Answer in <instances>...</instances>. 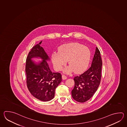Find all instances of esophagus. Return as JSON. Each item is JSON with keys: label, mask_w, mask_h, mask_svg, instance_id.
<instances>
[{"label": "esophagus", "mask_w": 127, "mask_h": 127, "mask_svg": "<svg viewBox=\"0 0 127 127\" xmlns=\"http://www.w3.org/2000/svg\"><path fill=\"white\" fill-rule=\"evenodd\" d=\"M62 77V79L63 80L66 79L67 78V77H66L65 75H63Z\"/></svg>", "instance_id": "obj_1"}]
</instances>
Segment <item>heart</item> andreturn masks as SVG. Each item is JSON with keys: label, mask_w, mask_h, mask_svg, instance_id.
Returning a JSON list of instances; mask_svg holds the SVG:
<instances>
[{"label": "heart", "mask_w": 127, "mask_h": 127, "mask_svg": "<svg viewBox=\"0 0 127 127\" xmlns=\"http://www.w3.org/2000/svg\"><path fill=\"white\" fill-rule=\"evenodd\" d=\"M90 59L89 49L79 43L63 45L59 48L58 52L52 55L53 64L57 71L62 69L67 60L69 66L64 69V72L67 73L73 71L76 73L83 72L89 65Z\"/></svg>", "instance_id": "1"}]
</instances>
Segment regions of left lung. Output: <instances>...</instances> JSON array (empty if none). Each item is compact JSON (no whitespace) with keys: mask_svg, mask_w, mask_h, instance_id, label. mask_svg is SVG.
<instances>
[{"mask_svg":"<svg viewBox=\"0 0 127 127\" xmlns=\"http://www.w3.org/2000/svg\"><path fill=\"white\" fill-rule=\"evenodd\" d=\"M102 66L100 51L96 47L91 67L82 74L74 78V87L72 91L73 99L83 103L94 95L100 82Z\"/></svg>","mask_w":127,"mask_h":127,"instance_id":"8db88e82","label":"left lung"}]
</instances>
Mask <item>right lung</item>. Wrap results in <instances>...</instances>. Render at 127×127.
<instances>
[{
  "label": "right lung",
  "instance_id": "obj_1",
  "mask_svg": "<svg viewBox=\"0 0 127 127\" xmlns=\"http://www.w3.org/2000/svg\"><path fill=\"white\" fill-rule=\"evenodd\" d=\"M42 41L35 45L27 58L26 73L28 89L33 96L43 101H48L55 96V90L62 81L59 72H53L50 69L47 61L49 56L40 46ZM40 58L43 60L35 63L31 59Z\"/></svg>",
  "mask_w": 127,
  "mask_h": 127
}]
</instances>
